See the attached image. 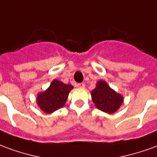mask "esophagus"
I'll return each mask as SVG.
<instances>
[{"mask_svg":"<svg viewBox=\"0 0 157 157\" xmlns=\"http://www.w3.org/2000/svg\"><path fill=\"white\" fill-rule=\"evenodd\" d=\"M76 86H77L78 88H85V84H84V83H80V84H77Z\"/></svg>","mask_w":157,"mask_h":157,"instance_id":"34e87169","label":"esophagus"}]
</instances>
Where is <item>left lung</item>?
<instances>
[{
  "mask_svg": "<svg viewBox=\"0 0 157 157\" xmlns=\"http://www.w3.org/2000/svg\"><path fill=\"white\" fill-rule=\"evenodd\" d=\"M91 95L96 108L109 114L117 112L124 102L123 96L116 92L102 80L97 82Z\"/></svg>",
  "mask_w": 157,
  "mask_h": 157,
  "instance_id": "obj_1",
  "label": "left lung"
}]
</instances>
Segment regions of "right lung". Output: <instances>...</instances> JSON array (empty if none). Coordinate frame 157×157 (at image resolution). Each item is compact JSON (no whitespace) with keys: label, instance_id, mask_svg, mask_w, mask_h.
Listing matches in <instances>:
<instances>
[{"label":"right lung","instance_id":"obj_1","mask_svg":"<svg viewBox=\"0 0 157 157\" xmlns=\"http://www.w3.org/2000/svg\"><path fill=\"white\" fill-rule=\"evenodd\" d=\"M72 89L73 86L71 84H65L55 79L48 88L38 94L37 104L43 112L52 113L65 106Z\"/></svg>","mask_w":157,"mask_h":157}]
</instances>
